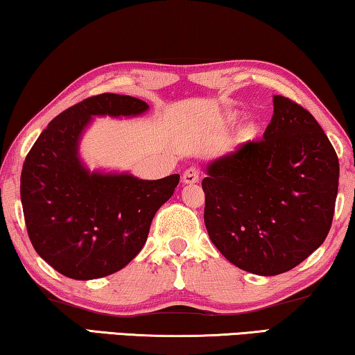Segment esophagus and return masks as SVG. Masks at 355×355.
I'll return each mask as SVG.
<instances>
[{"label":"esophagus","mask_w":355,"mask_h":355,"mask_svg":"<svg viewBox=\"0 0 355 355\" xmlns=\"http://www.w3.org/2000/svg\"><path fill=\"white\" fill-rule=\"evenodd\" d=\"M182 180H183V183H187V184L196 183L199 180V171L196 167H188L187 171L183 172Z\"/></svg>","instance_id":"esophagus-1"}]
</instances>
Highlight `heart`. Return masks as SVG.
Wrapping results in <instances>:
<instances>
[{
    "label": "heart",
    "mask_w": 355,
    "mask_h": 355,
    "mask_svg": "<svg viewBox=\"0 0 355 355\" xmlns=\"http://www.w3.org/2000/svg\"><path fill=\"white\" fill-rule=\"evenodd\" d=\"M257 132H258L257 124H253V123L247 124L244 129H242V139H244V140H252L253 137L257 135Z\"/></svg>",
    "instance_id": "b5f03b06"
}]
</instances>
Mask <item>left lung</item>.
Masks as SVG:
<instances>
[{
  "mask_svg": "<svg viewBox=\"0 0 355 355\" xmlns=\"http://www.w3.org/2000/svg\"><path fill=\"white\" fill-rule=\"evenodd\" d=\"M261 140L207 166L204 221L226 260L258 276L304 261L331 228L340 162L314 116L274 95Z\"/></svg>",
  "mask_w": 355,
  "mask_h": 355,
  "instance_id": "1",
  "label": "left lung"
}]
</instances>
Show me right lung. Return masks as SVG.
Here are the masks:
<instances>
[{
    "instance_id": "add662e5",
    "label": "right lung",
    "mask_w": 355,
    "mask_h": 355,
    "mask_svg": "<svg viewBox=\"0 0 355 355\" xmlns=\"http://www.w3.org/2000/svg\"><path fill=\"white\" fill-rule=\"evenodd\" d=\"M146 102L100 94L51 121L25 157L20 199L38 255L63 276H110L144 248L153 216L175 191L180 175L139 180L129 173L89 172L78 157L79 135L91 116H135Z\"/></svg>"
}]
</instances>
